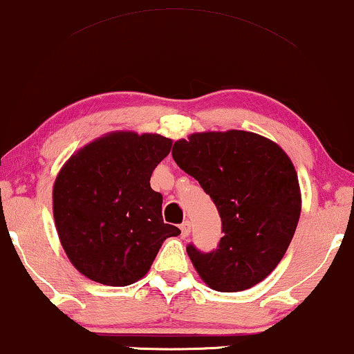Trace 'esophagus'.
I'll return each instance as SVG.
<instances>
[{"label":"esophagus","mask_w":354,"mask_h":354,"mask_svg":"<svg viewBox=\"0 0 354 354\" xmlns=\"http://www.w3.org/2000/svg\"><path fill=\"white\" fill-rule=\"evenodd\" d=\"M180 229H181V235L183 236H187L189 235V232H191V223L189 222H183L181 225H180Z\"/></svg>","instance_id":"1"}]
</instances>
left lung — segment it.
Segmentation results:
<instances>
[{
  "instance_id": "1",
  "label": "left lung",
  "mask_w": 354,
  "mask_h": 354,
  "mask_svg": "<svg viewBox=\"0 0 354 354\" xmlns=\"http://www.w3.org/2000/svg\"><path fill=\"white\" fill-rule=\"evenodd\" d=\"M171 155L199 181L222 221L216 250L186 247L204 283L239 292L265 279L283 259L301 217V189L289 156L274 142L245 131L192 133L174 142Z\"/></svg>"
}]
</instances>
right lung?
I'll return each mask as SVG.
<instances>
[{"instance_id":"add662e5","label":"right lung","mask_w":354,"mask_h":354,"mask_svg":"<svg viewBox=\"0 0 354 354\" xmlns=\"http://www.w3.org/2000/svg\"><path fill=\"white\" fill-rule=\"evenodd\" d=\"M173 142L158 133L113 132L64 165L53 185V218L66 257L89 279L129 286L150 270L168 236L150 176Z\"/></svg>"}]
</instances>
